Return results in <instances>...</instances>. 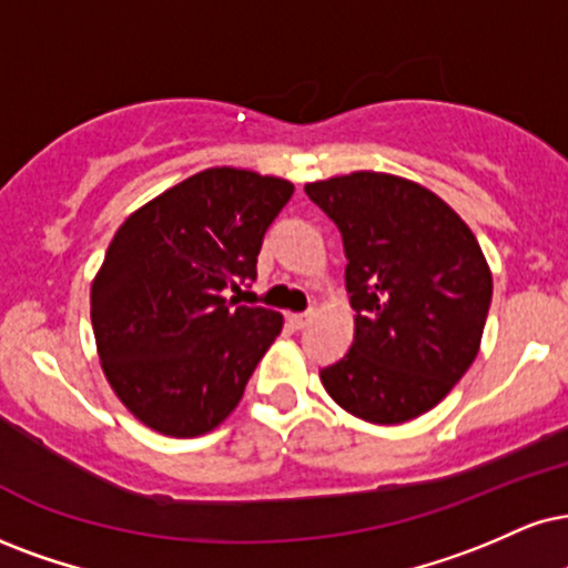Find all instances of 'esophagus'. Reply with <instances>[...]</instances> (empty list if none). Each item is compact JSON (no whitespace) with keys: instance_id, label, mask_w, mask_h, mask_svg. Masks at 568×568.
<instances>
[{"instance_id":"esophagus-1","label":"esophagus","mask_w":568,"mask_h":568,"mask_svg":"<svg viewBox=\"0 0 568 568\" xmlns=\"http://www.w3.org/2000/svg\"><path fill=\"white\" fill-rule=\"evenodd\" d=\"M313 321V311H307V313H292L290 316V324L295 326V328H305L307 324H311Z\"/></svg>"}]
</instances>
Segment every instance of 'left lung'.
<instances>
[{
    "mask_svg": "<svg viewBox=\"0 0 568 568\" xmlns=\"http://www.w3.org/2000/svg\"><path fill=\"white\" fill-rule=\"evenodd\" d=\"M305 194L337 223L355 311L353 345L321 382L363 422H410L479 353L493 273L477 236L437 194L389 173L316 181Z\"/></svg>",
    "mask_w": 568,
    "mask_h": 568,
    "instance_id": "8db88e82",
    "label": "left lung"
}]
</instances>
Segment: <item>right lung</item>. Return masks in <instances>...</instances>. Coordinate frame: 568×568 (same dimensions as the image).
I'll use <instances>...</instances> for the list:
<instances>
[{
  "label": "right lung",
  "instance_id": "1",
  "mask_svg": "<svg viewBox=\"0 0 568 568\" xmlns=\"http://www.w3.org/2000/svg\"><path fill=\"white\" fill-rule=\"evenodd\" d=\"M295 186L207 168L123 221L91 284V326L110 387L171 437L215 429L282 332V313L226 300L257 276L263 236Z\"/></svg>",
  "mask_w": 568,
  "mask_h": 568
}]
</instances>
